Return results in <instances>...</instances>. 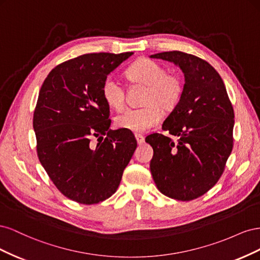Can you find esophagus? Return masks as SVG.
Returning a JSON list of instances; mask_svg holds the SVG:
<instances>
[{"label": "esophagus", "mask_w": 260, "mask_h": 260, "mask_svg": "<svg viewBox=\"0 0 260 260\" xmlns=\"http://www.w3.org/2000/svg\"><path fill=\"white\" fill-rule=\"evenodd\" d=\"M136 139H137V142L139 145H142L144 143V137L142 135H140V133H136Z\"/></svg>", "instance_id": "esophagus-1"}]
</instances>
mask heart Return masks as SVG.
Listing matches in <instances>:
<instances>
[{
    "label": "heart",
    "instance_id": "b5f03b06",
    "mask_svg": "<svg viewBox=\"0 0 260 260\" xmlns=\"http://www.w3.org/2000/svg\"><path fill=\"white\" fill-rule=\"evenodd\" d=\"M127 79L133 84L145 86L141 104L137 109H127L116 117L117 127L133 132H145L160 121L159 108L164 112L174 109L182 98L183 82L178 75L170 74L167 67L155 60L139 59L125 70ZM102 96L108 107L120 111L124 106L125 93L121 83L113 77L105 79Z\"/></svg>",
    "mask_w": 260,
    "mask_h": 260
}]
</instances>
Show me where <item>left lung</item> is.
<instances>
[{"mask_svg":"<svg viewBox=\"0 0 260 260\" xmlns=\"http://www.w3.org/2000/svg\"><path fill=\"white\" fill-rule=\"evenodd\" d=\"M174 62L184 74L183 94L160 133L147 136L154 151L149 164L157 188L170 199L192 201L221 177L233 147L234 113L221 77L206 60L180 51L149 56Z\"/></svg>","mask_w":260,"mask_h":260,"instance_id":"left-lung-1","label":"left lung"}]
</instances>
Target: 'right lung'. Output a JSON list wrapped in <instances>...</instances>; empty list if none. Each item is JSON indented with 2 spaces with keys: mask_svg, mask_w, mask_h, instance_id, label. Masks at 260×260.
I'll return each instance as SVG.
<instances>
[{
  "mask_svg": "<svg viewBox=\"0 0 260 260\" xmlns=\"http://www.w3.org/2000/svg\"><path fill=\"white\" fill-rule=\"evenodd\" d=\"M132 54L90 53L61 62L39 92L34 114L39 160L60 193L77 203L111 198L137 148L131 131L109 129L102 96L107 76Z\"/></svg>",
  "mask_w": 260,
  "mask_h": 260,
  "instance_id": "1",
  "label": "right lung"
}]
</instances>
